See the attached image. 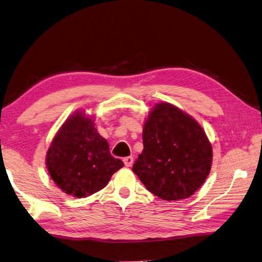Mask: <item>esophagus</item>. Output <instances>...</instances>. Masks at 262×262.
<instances>
[{
    "label": "esophagus",
    "mask_w": 262,
    "mask_h": 262,
    "mask_svg": "<svg viewBox=\"0 0 262 262\" xmlns=\"http://www.w3.org/2000/svg\"><path fill=\"white\" fill-rule=\"evenodd\" d=\"M123 161H124L125 165H126L127 167H130V166L133 165V163H134V157H133V156H127V157H125V159H124Z\"/></svg>",
    "instance_id": "obj_1"
}]
</instances>
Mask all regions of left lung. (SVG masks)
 Here are the masks:
<instances>
[{"label": "left lung", "mask_w": 262, "mask_h": 262, "mask_svg": "<svg viewBox=\"0 0 262 262\" xmlns=\"http://www.w3.org/2000/svg\"><path fill=\"white\" fill-rule=\"evenodd\" d=\"M143 144L132 169L156 196L165 201L190 198L208 178L209 139L195 120L171 103L154 106L144 125Z\"/></svg>", "instance_id": "1"}]
</instances>
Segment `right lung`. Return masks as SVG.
<instances>
[{"label": "right lung", "mask_w": 262, "mask_h": 262, "mask_svg": "<svg viewBox=\"0 0 262 262\" xmlns=\"http://www.w3.org/2000/svg\"><path fill=\"white\" fill-rule=\"evenodd\" d=\"M124 163L111 154L109 145L93 119L77 112L62 125L47 153L49 174L59 188L75 198H87L105 187Z\"/></svg>", "instance_id": "1"}]
</instances>
